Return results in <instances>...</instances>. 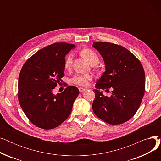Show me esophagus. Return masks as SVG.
<instances>
[{"label": "esophagus", "instance_id": "1", "mask_svg": "<svg viewBox=\"0 0 161 161\" xmlns=\"http://www.w3.org/2000/svg\"><path fill=\"white\" fill-rule=\"evenodd\" d=\"M79 91H80V92H83V91H86V89L85 88H83V87H80L79 88Z\"/></svg>", "mask_w": 161, "mask_h": 161}]
</instances>
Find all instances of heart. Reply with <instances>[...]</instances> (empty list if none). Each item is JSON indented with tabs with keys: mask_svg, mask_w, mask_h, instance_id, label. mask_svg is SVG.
<instances>
[{
	"mask_svg": "<svg viewBox=\"0 0 161 161\" xmlns=\"http://www.w3.org/2000/svg\"><path fill=\"white\" fill-rule=\"evenodd\" d=\"M81 56L88 61L91 65H96L99 63V57L97 54L89 48L83 49L81 52ZM72 63V55H68L65 58L64 67L69 69ZM92 76L89 74H77L74 75L71 79V82L77 86L86 87L89 85V81L92 80Z\"/></svg>",
	"mask_w": 161,
	"mask_h": 161,
	"instance_id": "obj_1",
	"label": "heart"
}]
</instances>
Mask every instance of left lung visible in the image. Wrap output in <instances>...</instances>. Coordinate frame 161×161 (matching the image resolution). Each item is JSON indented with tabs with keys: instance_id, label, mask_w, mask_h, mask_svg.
Returning <instances> with one entry per match:
<instances>
[{
	"instance_id": "left-lung-1",
	"label": "left lung",
	"mask_w": 161,
	"mask_h": 161,
	"mask_svg": "<svg viewBox=\"0 0 161 161\" xmlns=\"http://www.w3.org/2000/svg\"><path fill=\"white\" fill-rule=\"evenodd\" d=\"M92 46L102 55L106 66L93 90L92 110L108 124L124 123L136 114L144 95V70L138 59L121 46L99 42ZM100 89H111L112 95L104 96Z\"/></svg>"
}]
</instances>
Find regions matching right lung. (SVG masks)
<instances>
[{"label": "right lung", "mask_w": 161, "mask_h": 161, "mask_svg": "<svg viewBox=\"0 0 161 161\" xmlns=\"http://www.w3.org/2000/svg\"><path fill=\"white\" fill-rule=\"evenodd\" d=\"M74 46L65 42L47 46L27 59L20 71L19 104L29 121L40 129H52L63 123L79 95L74 86L53 93L64 75L65 56Z\"/></svg>", "instance_id": "obj_1"}]
</instances>
